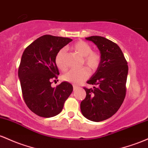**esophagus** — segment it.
Returning a JSON list of instances; mask_svg holds the SVG:
<instances>
[{
  "label": "esophagus",
  "instance_id": "esophagus-1",
  "mask_svg": "<svg viewBox=\"0 0 148 148\" xmlns=\"http://www.w3.org/2000/svg\"><path fill=\"white\" fill-rule=\"evenodd\" d=\"M77 88H78V87H77V86H76V85H75V84H73V90L74 91H75L76 89H77Z\"/></svg>",
  "mask_w": 148,
  "mask_h": 148
}]
</instances>
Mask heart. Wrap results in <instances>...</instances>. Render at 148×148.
<instances>
[{"label":"heart","mask_w":148,"mask_h":148,"mask_svg":"<svg viewBox=\"0 0 148 148\" xmlns=\"http://www.w3.org/2000/svg\"><path fill=\"white\" fill-rule=\"evenodd\" d=\"M72 49L76 53L83 56L82 63L89 69L94 71L99 67L101 62V55L98 52L92 51V46L85 41L79 40L74 43ZM66 50L65 48L59 49L55 56V63L58 69L65 71L67 68L66 64ZM89 71L85 67L78 70H71L63 75L64 81L73 84H79L89 77Z\"/></svg>","instance_id":"heart-1"}]
</instances>
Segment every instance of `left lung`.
Here are the masks:
<instances>
[{
    "label": "left lung",
    "instance_id": "1",
    "mask_svg": "<svg viewBox=\"0 0 148 148\" xmlns=\"http://www.w3.org/2000/svg\"><path fill=\"white\" fill-rule=\"evenodd\" d=\"M92 41L101 52V62L97 70L87 83L96 85L90 89L84 87L85 99L80 103L84 117L101 122L117 112L124 100L127 92V61L116 43L101 36H91Z\"/></svg>",
    "mask_w": 148,
    "mask_h": 148
}]
</instances>
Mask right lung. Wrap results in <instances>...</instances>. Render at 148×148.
Returning a JSON list of instances; mask_svg holds the SVG:
<instances>
[{"label": "right lung", "instance_id": "obj_1", "mask_svg": "<svg viewBox=\"0 0 148 148\" xmlns=\"http://www.w3.org/2000/svg\"><path fill=\"white\" fill-rule=\"evenodd\" d=\"M73 40L45 35L25 49L18 70L23 98L29 108L40 117H52L60 113L73 92L72 84L63 82L51 87L59 70L55 56Z\"/></svg>", "mask_w": 148, "mask_h": 148}]
</instances>
